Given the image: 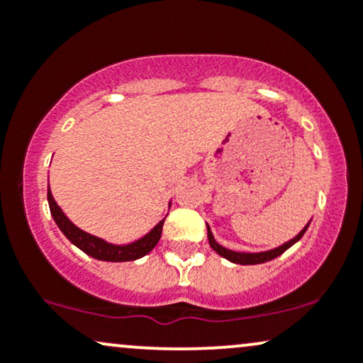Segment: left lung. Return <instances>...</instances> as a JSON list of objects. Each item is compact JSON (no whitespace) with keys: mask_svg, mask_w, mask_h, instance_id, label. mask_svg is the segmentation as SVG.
Wrapping results in <instances>:
<instances>
[{"mask_svg":"<svg viewBox=\"0 0 363 363\" xmlns=\"http://www.w3.org/2000/svg\"><path fill=\"white\" fill-rule=\"evenodd\" d=\"M309 223H311V222H309ZM309 223H307L306 227H303L302 230L298 232V234L294 237V239L286 240L285 244L278 245V247H274V249H269V251H261V252H239V251H232V249L223 247V245H220L218 242H216L213 234H211L210 225L206 223V228H208V242H210V245H211V247H213V251H215L216 254H220V256L225 257V259H228L230 262H235V264H261V262L272 261V259H274V257L281 256V254L285 252L286 249H290L291 245H294L295 242H298V240L302 239V235L306 234L307 228H309Z\"/></svg>","mask_w":363,"mask_h":363,"instance_id":"left-lung-1","label":"left lung"}]
</instances>
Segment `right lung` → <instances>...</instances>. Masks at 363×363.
Returning <instances> with one entry per match:
<instances>
[{
	"label": "right lung",
	"instance_id": "right-lung-1",
	"mask_svg": "<svg viewBox=\"0 0 363 363\" xmlns=\"http://www.w3.org/2000/svg\"><path fill=\"white\" fill-rule=\"evenodd\" d=\"M48 203L51 215L56 222L57 227L62 234L66 235V239L69 240L73 245H77L78 249H82L83 252L89 254L90 257L99 261H111V262H123V261H135L140 257L147 256L153 247L158 244L162 237V227H164L165 218H162L148 234H145L140 239L133 240L129 244H112L107 242L106 239H101L97 235H91L89 232L82 230L80 227H77L68 216L65 215V211L61 210V206L54 201L51 187L48 184ZM170 208V201H169Z\"/></svg>",
	"mask_w": 363,
	"mask_h": 363
}]
</instances>
